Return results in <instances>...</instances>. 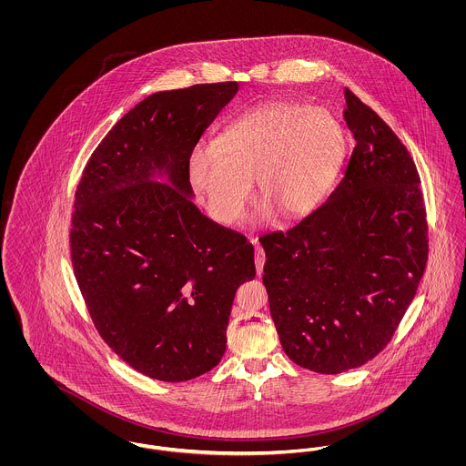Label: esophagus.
<instances>
[{
    "instance_id": "obj_1",
    "label": "esophagus",
    "mask_w": 466,
    "mask_h": 466,
    "mask_svg": "<svg viewBox=\"0 0 466 466\" xmlns=\"http://www.w3.org/2000/svg\"><path fill=\"white\" fill-rule=\"evenodd\" d=\"M251 243L255 244V266H257V274L264 272V264H266V253L264 249L258 246L257 239H251Z\"/></svg>"
}]
</instances>
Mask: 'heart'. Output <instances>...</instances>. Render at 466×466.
<instances>
[{"label": "heart", "instance_id": "1", "mask_svg": "<svg viewBox=\"0 0 466 466\" xmlns=\"http://www.w3.org/2000/svg\"><path fill=\"white\" fill-rule=\"evenodd\" d=\"M344 156L346 134L332 111L270 101L232 118L217 148L196 147L188 177L208 213L223 225L243 217L253 179L264 199L255 222H268L276 213L297 222L325 202Z\"/></svg>", "mask_w": 466, "mask_h": 466}]
</instances>
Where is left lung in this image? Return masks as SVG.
Returning a JSON list of instances; mask_svg holds the SVG:
<instances>
[{
  "label": "left lung",
  "instance_id": "8db88e82",
  "mask_svg": "<svg viewBox=\"0 0 466 466\" xmlns=\"http://www.w3.org/2000/svg\"><path fill=\"white\" fill-rule=\"evenodd\" d=\"M355 150L310 217L260 238L264 285L281 346L319 374L361 367L382 351L410 306L426 257L416 164L376 111L344 90Z\"/></svg>",
  "mask_w": 466,
  "mask_h": 466
}]
</instances>
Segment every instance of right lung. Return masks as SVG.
<instances>
[{"mask_svg": "<svg viewBox=\"0 0 466 466\" xmlns=\"http://www.w3.org/2000/svg\"><path fill=\"white\" fill-rule=\"evenodd\" d=\"M238 82L156 92L105 136L75 196L71 260L90 318L145 376L181 382L217 367L253 246L194 204L188 157Z\"/></svg>", "mask_w": 466, "mask_h": 466, "instance_id": "right-lung-1", "label": "right lung"}]
</instances>
